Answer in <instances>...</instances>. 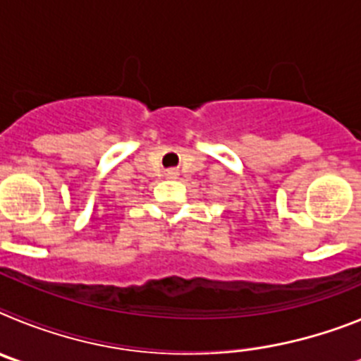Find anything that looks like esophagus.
<instances>
[{"label":"esophagus","instance_id":"1","mask_svg":"<svg viewBox=\"0 0 361 361\" xmlns=\"http://www.w3.org/2000/svg\"><path fill=\"white\" fill-rule=\"evenodd\" d=\"M166 177H168V178H177L178 177V171L173 170V168H171V170H166Z\"/></svg>","mask_w":361,"mask_h":361}]
</instances>
